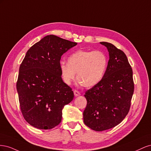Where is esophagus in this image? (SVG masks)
<instances>
[{"label": "esophagus", "instance_id": "1", "mask_svg": "<svg viewBox=\"0 0 151 151\" xmlns=\"http://www.w3.org/2000/svg\"><path fill=\"white\" fill-rule=\"evenodd\" d=\"M74 93L75 96H79L81 95V93L79 92L78 91H77V90L74 91Z\"/></svg>", "mask_w": 151, "mask_h": 151}]
</instances>
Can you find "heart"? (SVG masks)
<instances>
[{
	"mask_svg": "<svg viewBox=\"0 0 151 151\" xmlns=\"http://www.w3.org/2000/svg\"><path fill=\"white\" fill-rule=\"evenodd\" d=\"M107 63V57L103 52L79 50L68 57V62L61 61L59 67L65 84H71L77 72L80 83L86 87H92L102 79Z\"/></svg>",
	"mask_w": 151,
	"mask_h": 151,
	"instance_id": "obj_1",
	"label": "heart"
}]
</instances>
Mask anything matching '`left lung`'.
Wrapping results in <instances>:
<instances>
[{
	"label": "left lung",
	"instance_id": "1",
	"mask_svg": "<svg viewBox=\"0 0 151 151\" xmlns=\"http://www.w3.org/2000/svg\"><path fill=\"white\" fill-rule=\"evenodd\" d=\"M100 43L107 48L109 59L102 79L85 93L87 105L83 113L85 125L98 132L122 122L129 111L134 91L133 72L125 53L111 43Z\"/></svg>",
	"mask_w": 151,
	"mask_h": 151
}]
</instances>
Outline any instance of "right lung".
<instances>
[{
  "mask_svg": "<svg viewBox=\"0 0 151 151\" xmlns=\"http://www.w3.org/2000/svg\"><path fill=\"white\" fill-rule=\"evenodd\" d=\"M77 43L55 35L45 36L26 52L19 67L16 88L25 120L39 129L61 122L62 109L74 99L60 70L62 55Z\"/></svg>",
  "mask_w": 151,
  "mask_h": 151,
  "instance_id": "1",
  "label": "right lung"
}]
</instances>
